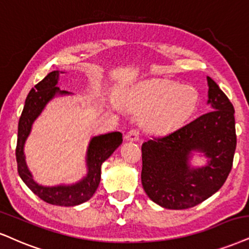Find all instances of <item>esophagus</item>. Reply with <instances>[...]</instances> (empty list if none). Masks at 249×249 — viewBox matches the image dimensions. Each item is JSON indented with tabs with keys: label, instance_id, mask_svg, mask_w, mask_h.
Here are the masks:
<instances>
[{
	"label": "esophagus",
	"instance_id": "esophagus-1",
	"mask_svg": "<svg viewBox=\"0 0 249 249\" xmlns=\"http://www.w3.org/2000/svg\"><path fill=\"white\" fill-rule=\"evenodd\" d=\"M140 139V134L139 131L136 129H131L128 131L127 134H125V140L127 141H130V142H135V141H139Z\"/></svg>",
	"mask_w": 249,
	"mask_h": 249
}]
</instances>
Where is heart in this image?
Masks as SVG:
<instances>
[{
    "label": "heart",
    "instance_id": "1",
    "mask_svg": "<svg viewBox=\"0 0 249 249\" xmlns=\"http://www.w3.org/2000/svg\"><path fill=\"white\" fill-rule=\"evenodd\" d=\"M198 99V91L192 85L145 81L128 89L121 103L125 108L141 113L140 124L145 133L166 135L194 114Z\"/></svg>",
    "mask_w": 249,
    "mask_h": 249
}]
</instances>
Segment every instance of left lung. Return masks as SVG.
I'll return each mask as SVG.
<instances>
[{
    "instance_id": "8db88e82",
    "label": "left lung",
    "mask_w": 249,
    "mask_h": 249,
    "mask_svg": "<svg viewBox=\"0 0 249 249\" xmlns=\"http://www.w3.org/2000/svg\"><path fill=\"white\" fill-rule=\"evenodd\" d=\"M210 112L166 136L142 144V186L151 201L166 209L195 207L217 193L228 179L237 146L234 108L217 83L207 76ZM201 153L207 159L194 167Z\"/></svg>"
}]
</instances>
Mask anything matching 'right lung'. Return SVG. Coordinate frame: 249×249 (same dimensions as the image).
<instances>
[{"instance_id": "add662e5", "label": "right lung", "mask_w": 249, "mask_h": 249, "mask_svg": "<svg viewBox=\"0 0 249 249\" xmlns=\"http://www.w3.org/2000/svg\"><path fill=\"white\" fill-rule=\"evenodd\" d=\"M64 71L54 70L35 85L27 94L25 105L18 122V137L16 146V160L18 174L24 183L42 201L60 207H75L87 202L93 196L100 183L101 165L122 143V134L120 131L101 134L90 140L85 156L87 174L75 183H61L56 186H44L36 182L29 170L25 160L24 146L32 130V125L39 118L47 104L57 97L72 94L62 91L56 87L60 73Z\"/></svg>"}]
</instances>
